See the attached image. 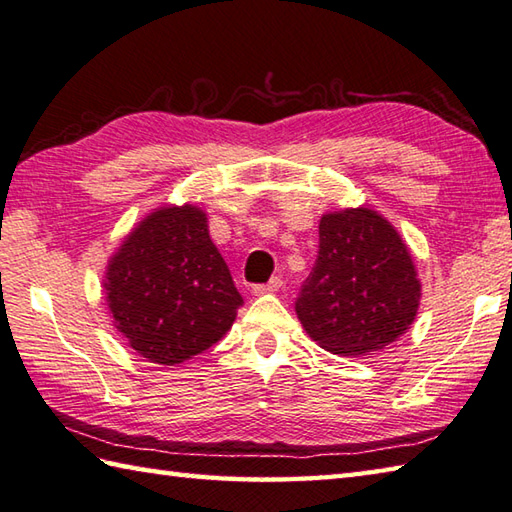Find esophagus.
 Instances as JSON below:
<instances>
[{
    "label": "esophagus",
    "instance_id": "esophagus-1",
    "mask_svg": "<svg viewBox=\"0 0 512 512\" xmlns=\"http://www.w3.org/2000/svg\"><path fill=\"white\" fill-rule=\"evenodd\" d=\"M282 277H273L270 279L268 284H257V286H253V293L255 295H266V293H275V290H279L282 288Z\"/></svg>",
    "mask_w": 512,
    "mask_h": 512
}]
</instances>
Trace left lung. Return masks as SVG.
<instances>
[{"instance_id": "obj_1", "label": "left lung", "mask_w": 512, "mask_h": 512, "mask_svg": "<svg viewBox=\"0 0 512 512\" xmlns=\"http://www.w3.org/2000/svg\"><path fill=\"white\" fill-rule=\"evenodd\" d=\"M422 284L408 246L377 210L346 208L319 222V253L295 310L313 342L357 357L397 342L415 322Z\"/></svg>"}]
</instances>
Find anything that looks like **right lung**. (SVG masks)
<instances>
[{"mask_svg": "<svg viewBox=\"0 0 512 512\" xmlns=\"http://www.w3.org/2000/svg\"><path fill=\"white\" fill-rule=\"evenodd\" d=\"M106 302L128 346L182 364L222 339L244 304L197 206H166L133 228L106 268Z\"/></svg>", "mask_w": 512, "mask_h": 512, "instance_id": "add662e5", "label": "right lung"}]
</instances>
